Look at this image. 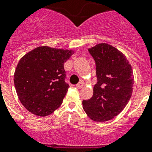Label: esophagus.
Returning <instances> with one entry per match:
<instances>
[{"mask_svg": "<svg viewBox=\"0 0 152 152\" xmlns=\"http://www.w3.org/2000/svg\"><path fill=\"white\" fill-rule=\"evenodd\" d=\"M83 86V83L82 82H80L78 84H76V87L79 88V89H80V88H82Z\"/></svg>", "mask_w": 152, "mask_h": 152, "instance_id": "obj_1", "label": "esophagus"}]
</instances>
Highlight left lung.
<instances>
[{
	"label": "left lung",
	"mask_w": 152,
	"mask_h": 152,
	"mask_svg": "<svg viewBox=\"0 0 152 152\" xmlns=\"http://www.w3.org/2000/svg\"><path fill=\"white\" fill-rule=\"evenodd\" d=\"M96 62L97 82L90 100H83V107L90 119L107 121L125 107L133 91L131 66L121 52L107 43L88 49Z\"/></svg>",
	"instance_id": "left-lung-1"
}]
</instances>
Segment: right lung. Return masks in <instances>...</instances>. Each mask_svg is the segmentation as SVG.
Segmentation results:
<instances>
[{"label":"right lung","instance_id":"add662e5","mask_svg":"<svg viewBox=\"0 0 152 152\" xmlns=\"http://www.w3.org/2000/svg\"><path fill=\"white\" fill-rule=\"evenodd\" d=\"M73 51L37 47L18 62L14 83L19 100L29 112L45 117L58 109L69 87L64 63Z\"/></svg>","mask_w":152,"mask_h":152}]
</instances>
